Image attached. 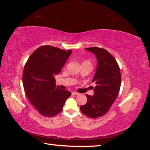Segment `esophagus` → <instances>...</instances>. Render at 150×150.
Returning a JSON list of instances; mask_svg holds the SVG:
<instances>
[{
  "label": "esophagus",
  "mask_w": 150,
  "mask_h": 150,
  "mask_svg": "<svg viewBox=\"0 0 150 150\" xmlns=\"http://www.w3.org/2000/svg\"><path fill=\"white\" fill-rule=\"evenodd\" d=\"M72 95H79V93H76V92H72Z\"/></svg>",
  "instance_id": "1"
}]
</instances>
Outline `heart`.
Wrapping results in <instances>:
<instances>
[{
	"instance_id": "1",
	"label": "heart",
	"mask_w": 150,
	"mask_h": 150,
	"mask_svg": "<svg viewBox=\"0 0 150 150\" xmlns=\"http://www.w3.org/2000/svg\"><path fill=\"white\" fill-rule=\"evenodd\" d=\"M83 63H90V62L89 61H88V60H86V61H83L82 62V64ZM90 64H91V63H90Z\"/></svg>"
}]
</instances>
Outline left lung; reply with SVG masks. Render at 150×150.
<instances>
[{"label":"left lung","instance_id":"obj_1","mask_svg":"<svg viewBox=\"0 0 150 150\" xmlns=\"http://www.w3.org/2000/svg\"><path fill=\"white\" fill-rule=\"evenodd\" d=\"M85 49L95 54L97 59L96 70L92 81L96 87L94 95H86L88 102L80 109L86 116L96 118L109 110L119 94L121 81L120 69L116 59L107 50L98 47Z\"/></svg>","mask_w":150,"mask_h":150}]
</instances>
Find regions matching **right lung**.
<instances>
[{
    "label": "right lung",
    "mask_w": 150,
    "mask_h": 150,
    "mask_svg": "<svg viewBox=\"0 0 150 150\" xmlns=\"http://www.w3.org/2000/svg\"><path fill=\"white\" fill-rule=\"evenodd\" d=\"M72 50L50 45L38 48L25 64L22 81L30 103L42 116L52 117L62 109L71 93L55 85L54 76L61 71Z\"/></svg>",
    "instance_id": "1"
}]
</instances>
